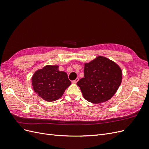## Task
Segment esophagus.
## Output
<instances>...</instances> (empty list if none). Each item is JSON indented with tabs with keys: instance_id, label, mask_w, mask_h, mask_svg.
Wrapping results in <instances>:
<instances>
[{
	"instance_id": "1",
	"label": "esophagus",
	"mask_w": 149,
	"mask_h": 149,
	"mask_svg": "<svg viewBox=\"0 0 149 149\" xmlns=\"http://www.w3.org/2000/svg\"><path fill=\"white\" fill-rule=\"evenodd\" d=\"M78 81H79V79H78V78H76V79L73 80V81H72V83H77V82Z\"/></svg>"
}]
</instances>
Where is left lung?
Segmentation results:
<instances>
[{
    "instance_id": "obj_1",
    "label": "left lung",
    "mask_w": 149,
    "mask_h": 149,
    "mask_svg": "<svg viewBox=\"0 0 149 149\" xmlns=\"http://www.w3.org/2000/svg\"><path fill=\"white\" fill-rule=\"evenodd\" d=\"M122 70L115 62L99 56L84 63V78L77 85L86 100L94 104L108 101L113 96L122 81Z\"/></svg>"
}]
</instances>
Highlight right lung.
<instances>
[{
  "label": "right lung",
  "mask_w": 149,
  "mask_h": 149,
  "mask_svg": "<svg viewBox=\"0 0 149 149\" xmlns=\"http://www.w3.org/2000/svg\"><path fill=\"white\" fill-rule=\"evenodd\" d=\"M58 67L47 65L35 71L31 78L34 91L48 102L60 98L71 83L66 72L60 71Z\"/></svg>",
  "instance_id": "obj_1"
}]
</instances>
